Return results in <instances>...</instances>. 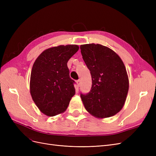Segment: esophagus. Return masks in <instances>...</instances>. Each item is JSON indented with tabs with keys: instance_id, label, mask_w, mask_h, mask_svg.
Segmentation results:
<instances>
[{
	"instance_id": "34e87169",
	"label": "esophagus",
	"mask_w": 156,
	"mask_h": 156,
	"mask_svg": "<svg viewBox=\"0 0 156 156\" xmlns=\"http://www.w3.org/2000/svg\"><path fill=\"white\" fill-rule=\"evenodd\" d=\"M77 84L78 87H79L80 85H81V81H80V80H78V81H77Z\"/></svg>"
}]
</instances>
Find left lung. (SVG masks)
Here are the masks:
<instances>
[{"label": "left lung", "instance_id": "8db88e82", "mask_svg": "<svg viewBox=\"0 0 156 156\" xmlns=\"http://www.w3.org/2000/svg\"><path fill=\"white\" fill-rule=\"evenodd\" d=\"M80 49L92 81L90 92L81 94L84 108L98 119L115 115L124 107L129 90L123 61L114 51L101 44H84Z\"/></svg>", "mask_w": 156, "mask_h": 156}]
</instances>
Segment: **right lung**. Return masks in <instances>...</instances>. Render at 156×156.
<instances>
[{"mask_svg":"<svg viewBox=\"0 0 156 156\" xmlns=\"http://www.w3.org/2000/svg\"><path fill=\"white\" fill-rule=\"evenodd\" d=\"M77 45H60L44 50L36 59L30 74V92L39 110L48 116L62 114L75 95L74 81L67 63Z\"/></svg>","mask_w":156,"mask_h":156,"instance_id":"1","label":"right lung"}]
</instances>
